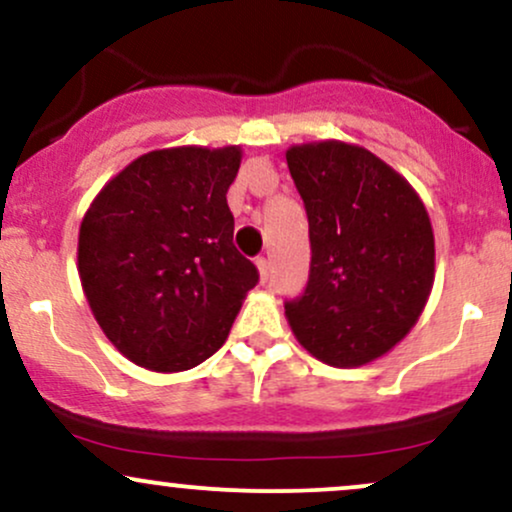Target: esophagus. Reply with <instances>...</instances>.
I'll return each mask as SVG.
<instances>
[{
    "label": "esophagus",
    "mask_w": 512,
    "mask_h": 512,
    "mask_svg": "<svg viewBox=\"0 0 512 512\" xmlns=\"http://www.w3.org/2000/svg\"><path fill=\"white\" fill-rule=\"evenodd\" d=\"M257 269H260V281L264 284V281L269 279V260H267V257H257Z\"/></svg>",
    "instance_id": "esophagus-1"
}]
</instances>
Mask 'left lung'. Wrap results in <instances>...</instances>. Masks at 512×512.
Listing matches in <instances>:
<instances>
[{
	"mask_svg": "<svg viewBox=\"0 0 512 512\" xmlns=\"http://www.w3.org/2000/svg\"><path fill=\"white\" fill-rule=\"evenodd\" d=\"M310 226V276L286 320L327 366H366L407 337L436 276L428 211L395 168L356 144L286 151Z\"/></svg>",
	"mask_w": 512,
	"mask_h": 512,
	"instance_id": "obj_1",
	"label": "left lung"
}]
</instances>
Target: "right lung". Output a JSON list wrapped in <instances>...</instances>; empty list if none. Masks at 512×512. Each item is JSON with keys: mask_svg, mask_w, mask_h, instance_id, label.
Listing matches in <instances>:
<instances>
[{"mask_svg": "<svg viewBox=\"0 0 512 512\" xmlns=\"http://www.w3.org/2000/svg\"><path fill=\"white\" fill-rule=\"evenodd\" d=\"M240 146H173L105 182L79 228V276L110 344L178 373L221 349L260 274L233 245Z\"/></svg>", "mask_w": 512, "mask_h": 512, "instance_id": "add662e5", "label": "right lung"}]
</instances>
